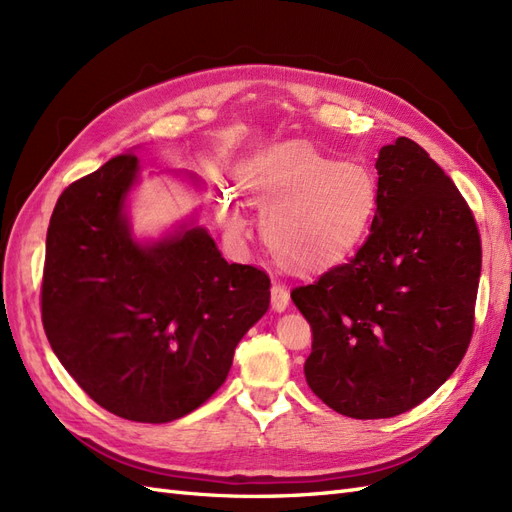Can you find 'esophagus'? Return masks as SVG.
<instances>
[{
  "label": "esophagus",
  "instance_id": "34e87169",
  "mask_svg": "<svg viewBox=\"0 0 512 512\" xmlns=\"http://www.w3.org/2000/svg\"><path fill=\"white\" fill-rule=\"evenodd\" d=\"M288 301H290L288 288L280 282H273V286H271V305H273V309H277V312H284V309L288 307Z\"/></svg>",
  "mask_w": 512,
  "mask_h": 512
}]
</instances>
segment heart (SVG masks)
I'll use <instances>...</instances> for the list:
<instances>
[{
  "label": "heart",
  "instance_id": "heart-1",
  "mask_svg": "<svg viewBox=\"0 0 512 512\" xmlns=\"http://www.w3.org/2000/svg\"><path fill=\"white\" fill-rule=\"evenodd\" d=\"M239 181L243 192L267 209L265 241L292 265H318L346 250L369 224L378 198L365 166L305 145L277 147L247 162ZM220 218L235 235L247 228L232 196L222 198Z\"/></svg>",
  "mask_w": 512,
  "mask_h": 512
}]
</instances>
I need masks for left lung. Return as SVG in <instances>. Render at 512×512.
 Instances as JSON below:
<instances>
[{"mask_svg":"<svg viewBox=\"0 0 512 512\" xmlns=\"http://www.w3.org/2000/svg\"><path fill=\"white\" fill-rule=\"evenodd\" d=\"M376 215L348 260L290 297L312 327L305 380L350 418H391L440 389L474 331L480 235L451 177L406 136L380 149Z\"/></svg>","mask_w":512,"mask_h":512,"instance_id":"8db88e82","label":"left lung"}]
</instances>
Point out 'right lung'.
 <instances>
[{
    "label": "right lung",
    "instance_id": "right-lung-1",
    "mask_svg": "<svg viewBox=\"0 0 512 512\" xmlns=\"http://www.w3.org/2000/svg\"><path fill=\"white\" fill-rule=\"evenodd\" d=\"M138 160L123 153L61 192L46 232L42 324L57 359L104 410L170 423L224 384L271 280L228 262L200 226L132 241L123 200Z\"/></svg>",
    "mask_w": 512,
    "mask_h": 512
}]
</instances>
